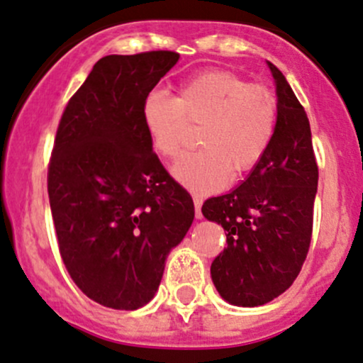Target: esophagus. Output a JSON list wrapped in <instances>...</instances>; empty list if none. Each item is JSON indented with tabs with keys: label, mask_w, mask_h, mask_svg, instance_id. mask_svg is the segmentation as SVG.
Listing matches in <instances>:
<instances>
[{
	"label": "esophagus",
	"mask_w": 363,
	"mask_h": 363,
	"mask_svg": "<svg viewBox=\"0 0 363 363\" xmlns=\"http://www.w3.org/2000/svg\"><path fill=\"white\" fill-rule=\"evenodd\" d=\"M194 206H195V218L201 219V218H202V211H201V207H202V199L199 197V195H194Z\"/></svg>",
	"instance_id": "esophagus-1"
}]
</instances>
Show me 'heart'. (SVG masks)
I'll use <instances>...</instances> for the list:
<instances>
[{
    "label": "heart",
    "mask_w": 363,
    "mask_h": 363,
    "mask_svg": "<svg viewBox=\"0 0 363 363\" xmlns=\"http://www.w3.org/2000/svg\"><path fill=\"white\" fill-rule=\"evenodd\" d=\"M142 121L152 149L177 157L186 138V123L199 127L201 149L185 154L171 174L194 192H216L235 177L254 169L269 150L278 127V99L266 85L248 84L228 70H206L183 80L177 96L150 92Z\"/></svg>",
    "instance_id": "obj_1"
}]
</instances>
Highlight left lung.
Returning <instances> with one entry per match:
<instances>
[{"instance_id": "1", "label": "left lung", "mask_w": 363, "mask_h": 363, "mask_svg": "<svg viewBox=\"0 0 363 363\" xmlns=\"http://www.w3.org/2000/svg\"><path fill=\"white\" fill-rule=\"evenodd\" d=\"M267 65L278 96L271 147L242 185L202 206L226 231V248L211 264L213 283L238 307L271 302L296 279L311 247L319 182L307 113L283 73Z\"/></svg>"}]
</instances>
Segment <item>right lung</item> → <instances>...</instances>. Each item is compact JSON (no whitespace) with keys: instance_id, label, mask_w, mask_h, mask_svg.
I'll return each mask as SVG.
<instances>
[{"instance_id":"obj_1","label":"right lung","mask_w":363,"mask_h":363,"mask_svg":"<svg viewBox=\"0 0 363 363\" xmlns=\"http://www.w3.org/2000/svg\"><path fill=\"white\" fill-rule=\"evenodd\" d=\"M178 58H101L56 132L48 194L61 259L89 298L116 311L154 298L166 257L194 221L192 197L152 152L142 121L144 99Z\"/></svg>"}]
</instances>
